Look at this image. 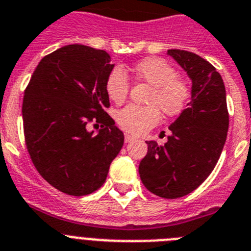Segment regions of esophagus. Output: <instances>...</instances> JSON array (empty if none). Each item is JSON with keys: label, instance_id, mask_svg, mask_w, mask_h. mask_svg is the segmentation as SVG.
I'll list each match as a JSON object with an SVG mask.
<instances>
[{"label": "esophagus", "instance_id": "1", "mask_svg": "<svg viewBox=\"0 0 251 251\" xmlns=\"http://www.w3.org/2000/svg\"><path fill=\"white\" fill-rule=\"evenodd\" d=\"M132 140H135V136H132V135H130V134H125L126 143H131Z\"/></svg>", "mask_w": 251, "mask_h": 251}]
</instances>
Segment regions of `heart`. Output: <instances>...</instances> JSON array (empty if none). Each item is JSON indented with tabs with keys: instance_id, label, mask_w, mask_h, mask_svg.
Masks as SVG:
<instances>
[{
	"instance_id": "obj_1",
	"label": "heart",
	"mask_w": 251,
	"mask_h": 251,
	"mask_svg": "<svg viewBox=\"0 0 251 251\" xmlns=\"http://www.w3.org/2000/svg\"><path fill=\"white\" fill-rule=\"evenodd\" d=\"M132 74L150 86L147 102L149 106H127L116 113L120 127L132 135H141L156 125L160 111L167 116H176L186 108L191 91L186 80L177 77V72L167 60L155 56L141 59L132 67ZM104 89L108 99L123 103L128 93V79L123 69L113 68L108 73Z\"/></svg>"
}]
</instances>
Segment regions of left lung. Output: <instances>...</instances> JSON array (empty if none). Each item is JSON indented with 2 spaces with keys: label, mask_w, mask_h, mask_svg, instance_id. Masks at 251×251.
<instances>
[{
  "label": "left lung",
  "mask_w": 251,
  "mask_h": 251,
  "mask_svg": "<svg viewBox=\"0 0 251 251\" xmlns=\"http://www.w3.org/2000/svg\"><path fill=\"white\" fill-rule=\"evenodd\" d=\"M167 54L191 79V101L171 124L163 147L147 141L139 174L148 191L173 200L195 191L213 171L227 136L228 112L225 84L211 63L186 50L169 49Z\"/></svg>",
  "instance_id": "obj_1"
}]
</instances>
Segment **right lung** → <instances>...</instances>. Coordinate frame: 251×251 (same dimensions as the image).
Returning a JSON list of instances; mask_svg holds the SVG:
<instances>
[{
    "mask_svg": "<svg viewBox=\"0 0 251 251\" xmlns=\"http://www.w3.org/2000/svg\"><path fill=\"white\" fill-rule=\"evenodd\" d=\"M115 64L104 50L65 45L36 67L23 102L27 151L41 177L72 196L102 186L124 145V132L104 112V82ZM95 118L104 126L89 132Z\"/></svg>",
    "mask_w": 251,
    "mask_h": 251,
    "instance_id": "add662e5",
    "label": "right lung"
}]
</instances>
